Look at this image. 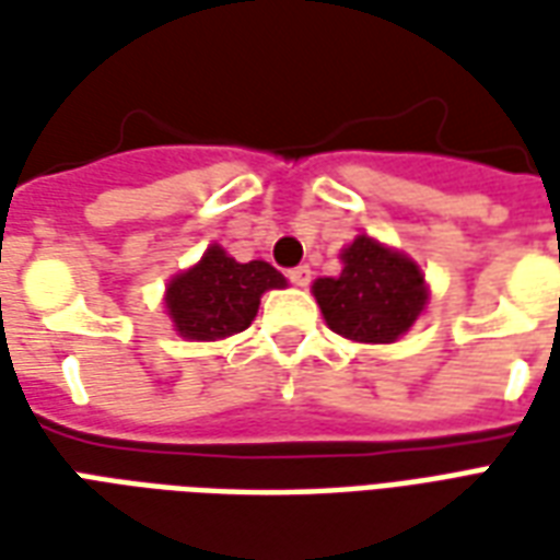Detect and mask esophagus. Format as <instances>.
Wrapping results in <instances>:
<instances>
[{"mask_svg": "<svg viewBox=\"0 0 560 560\" xmlns=\"http://www.w3.org/2000/svg\"><path fill=\"white\" fill-rule=\"evenodd\" d=\"M288 279H291V284H296V288H305V284H308V281H312V269L305 267H293V269H288Z\"/></svg>", "mask_w": 560, "mask_h": 560, "instance_id": "34e87169", "label": "esophagus"}]
</instances>
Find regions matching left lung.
<instances>
[{
	"instance_id": "obj_1",
	"label": "left lung",
	"mask_w": 560,
	"mask_h": 560,
	"mask_svg": "<svg viewBox=\"0 0 560 560\" xmlns=\"http://www.w3.org/2000/svg\"><path fill=\"white\" fill-rule=\"evenodd\" d=\"M341 260L345 269L336 279H317L312 288L329 329L375 345H389L408 332L429 300L417 264L372 236H357Z\"/></svg>"
}]
</instances>
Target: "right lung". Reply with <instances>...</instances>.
I'll use <instances>...</instances> for the list:
<instances>
[{
	"mask_svg": "<svg viewBox=\"0 0 560 560\" xmlns=\"http://www.w3.org/2000/svg\"><path fill=\"white\" fill-rule=\"evenodd\" d=\"M272 288H284V276L267 260L236 264L212 245L197 267L167 284V312L185 339H228L255 320L260 296Z\"/></svg>",
	"mask_w": 560,
	"mask_h": 560,
	"instance_id": "add662e5",
	"label": "right lung"
}]
</instances>
